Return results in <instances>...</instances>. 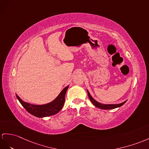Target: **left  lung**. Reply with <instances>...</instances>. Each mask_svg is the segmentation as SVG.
<instances>
[{
	"label": "left lung",
	"instance_id": "8db88e82",
	"mask_svg": "<svg viewBox=\"0 0 149 149\" xmlns=\"http://www.w3.org/2000/svg\"><path fill=\"white\" fill-rule=\"evenodd\" d=\"M87 92H88V97L91 101L92 103L95 106V107L101 109H115V108H117L119 107H121V106H123V104H124L126 101H125L124 102H123L121 104H100L99 102H97L95 100H94L92 97L90 95V94L89 93V92L87 90Z\"/></svg>",
	"mask_w": 149,
	"mask_h": 149
}]
</instances>
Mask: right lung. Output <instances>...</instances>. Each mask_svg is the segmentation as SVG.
Segmentation results:
<instances>
[{
	"mask_svg": "<svg viewBox=\"0 0 149 149\" xmlns=\"http://www.w3.org/2000/svg\"><path fill=\"white\" fill-rule=\"evenodd\" d=\"M69 86L64 88L56 99L50 103L44 105H33L26 103L16 95L17 99L29 113L38 118L49 116L57 114L63 108L65 102V95Z\"/></svg>",
	"mask_w": 149,
	"mask_h": 149,
	"instance_id": "right-lung-1",
	"label": "right lung"
}]
</instances>
